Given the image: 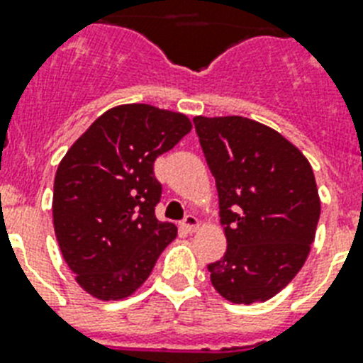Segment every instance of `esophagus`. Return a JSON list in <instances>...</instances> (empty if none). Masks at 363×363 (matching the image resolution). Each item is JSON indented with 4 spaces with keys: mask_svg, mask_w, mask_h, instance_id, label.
Instances as JSON below:
<instances>
[{
    "mask_svg": "<svg viewBox=\"0 0 363 363\" xmlns=\"http://www.w3.org/2000/svg\"><path fill=\"white\" fill-rule=\"evenodd\" d=\"M181 225L186 233H194V231H197V229H199V220H197L194 214H186V216H184V220H182Z\"/></svg>",
    "mask_w": 363,
    "mask_h": 363,
    "instance_id": "obj_1",
    "label": "esophagus"
}]
</instances>
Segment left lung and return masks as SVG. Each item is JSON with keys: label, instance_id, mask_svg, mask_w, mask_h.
Segmentation results:
<instances>
[{"label": "left lung", "instance_id": "obj_1", "mask_svg": "<svg viewBox=\"0 0 363 363\" xmlns=\"http://www.w3.org/2000/svg\"><path fill=\"white\" fill-rule=\"evenodd\" d=\"M216 179L228 238L211 281L233 304L264 302L298 274L319 223L320 201L308 158L279 132L246 117H196Z\"/></svg>", "mask_w": 363, "mask_h": 363}]
</instances>
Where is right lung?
Returning a JSON list of instances; mask_svg holds the SVG:
<instances>
[{"instance_id": "right-lung-1", "label": "right lung", "mask_w": 363, "mask_h": 363, "mask_svg": "<svg viewBox=\"0 0 363 363\" xmlns=\"http://www.w3.org/2000/svg\"><path fill=\"white\" fill-rule=\"evenodd\" d=\"M191 130L186 115L149 104L102 113L61 160L54 181V229L76 281L99 300L143 285L177 237L158 222L162 184L155 160Z\"/></svg>"}]
</instances>
